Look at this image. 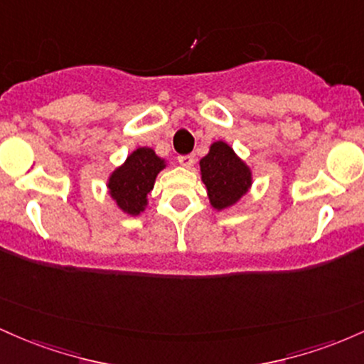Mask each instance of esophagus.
Masks as SVG:
<instances>
[{
	"label": "esophagus",
	"instance_id": "34e87169",
	"mask_svg": "<svg viewBox=\"0 0 364 364\" xmlns=\"http://www.w3.org/2000/svg\"><path fill=\"white\" fill-rule=\"evenodd\" d=\"M178 163H181L183 168H191L194 165V156L193 154H183V156H178Z\"/></svg>",
	"mask_w": 364,
	"mask_h": 364
}]
</instances>
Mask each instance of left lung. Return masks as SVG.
<instances>
[{"mask_svg": "<svg viewBox=\"0 0 364 364\" xmlns=\"http://www.w3.org/2000/svg\"><path fill=\"white\" fill-rule=\"evenodd\" d=\"M201 181L206 187L208 199L216 211L235 206L252 186V171L230 144L216 141L199 161Z\"/></svg>", "mask_w": 364, "mask_h": 364, "instance_id": "obj_1", "label": "left lung"}]
</instances>
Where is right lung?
<instances>
[{"mask_svg": "<svg viewBox=\"0 0 364 364\" xmlns=\"http://www.w3.org/2000/svg\"><path fill=\"white\" fill-rule=\"evenodd\" d=\"M163 168H166L165 158H160L154 149L146 146L137 148L109 173L106 191L118 210L130 216H137L148 208V196Z\"/></svg>", "mask_w": 364, "mask_h": 364, "instance_id": "right-lung-1", "label": "right lung"}]
</instances>
